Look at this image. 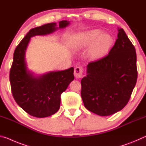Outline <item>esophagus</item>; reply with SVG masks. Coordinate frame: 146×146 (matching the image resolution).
Here are the masks:
<instances>
[{"label":"esophagus","instance_id":"obj_1","mask_svg":"<svg viewBox=\"0 0 146 146\" xmlns=\"http://www.w3.org/2000/svg\"><path fill=\"white\" fill-rule=\"evenodd\" d=\"M83 73V68L81 66H78L75 68L74 70V75L76 78H81Z\"/></svg>","mask_w":146,"mask_h":146}]
</instances>
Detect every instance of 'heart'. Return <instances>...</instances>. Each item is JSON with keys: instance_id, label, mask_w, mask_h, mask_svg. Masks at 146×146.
<instances>
[{"instance_id": "heart-1", "label": "heart", "mask_w": 146, "mask_h": 146, "mask_svg": "<svg viewBox=\"0 0 146 146\" xmlns=\"http://www.w3.org/2000/svg\"><path fill=\"white\" fill-rule=\"evenodd\" d=\"M100 33L99 30H93L86 32L80 36L76 45L86 46L94 42L90 49V53L93 57H98L105 54L110 49L112 44L113 39L110 35Z\"/></svg>"}]
</instances>
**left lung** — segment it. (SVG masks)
<instances>
[{
  "instance_id": "left-lung-1",
  "label": "left lung",
  "mask_w": 146,
  "mask_h": 146,
  "mask_svg": "<svg viewBox=\"0 0 146 146\" xmlns=\"http://www.w3.org/2000/svg\"><path fill=\"white\" fill-rule=\"evenodd\" d=\"M107 55L87 66L81 80V97L85 108L100 116L119 111L130 99L137 80V54L122 28Z\"/></svg>"
}]
</instances>
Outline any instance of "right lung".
<instances>
[{
    "mask_svg": "<svg viewBox=\"0 0 146 146\" xmlns=\"http://www.w3.org/2000/svg\"><path fill=\"white\" fill-rule=\"evenodd\" d=\"M69 24L67 21H60L59 28ZM56 26V23H49L30 29L14 51L9 72L12 95L17 104L35 117H47L57 112L61 94L74 80L73 67L39 76H35L26 67L25 52L30 38L53 33L58 29Z\"/></svg>",
    "mask_w": 146,
    "mask_h": 146,
    "instance_id": "add662e5",
    "label": "right lung"
}]
</instances>
